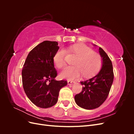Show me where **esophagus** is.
<instances>
[{
    "label": "esophagus",
    "instance_id": "1",
    "mask_svg": "<svg viewBox=\"0 0 134 134\" xmlns=\"http://www.w3.org/2000/svg\"><path fill=\"white\" fill-rule=\"evenodd\" d=\"M74 83V81H71V80H68V84H72Z\"/></svg>",
    "mask_w": 134,
    "mask_h": 134
}]
</instances>
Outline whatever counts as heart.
<instances>
[{
	"label": "heart",
	"mask_w": 134,
	"mask_h": 134,
	"mask_svg": "<svg viewBox=\"0 0 134 134\" xmlns=\"http://www.w3.org/2000/svg\"><path fill=\"white\" fill-rule=\"evenodd\" d=\"M70 50L78 56L74 62L75 66L66 67L61 72L63 78L72 80L78 78L82 74L86 78L96 75L102 66V59L99 54L93 51L88 46L83 44H75L70 47ZM66 50L60 48L56 51L54 56L56 66L62 68L65 65Z\"/></svg>",
	"instance_id": "1"
}]
</instances>
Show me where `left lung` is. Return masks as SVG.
I'll return each mask as SVG.
<instances>
[{
	"instance_id": "1",
	"label": "left lung",
	"mask_w": 134,
	"mask_h": 134,
	"mask_svg": "<svg viewBox=\"0 0 134 134\" xmlns=\"http://www.w3.org/2000/svg\"><path fill=\"white\" fill-rule=\"evenodd\" d=\"M99 52L102 58V67L96 76L81 82L82 91L75 96L76 103L80 107L92 109L99 107L107 99L114 78L111 59L102 48Z\"/></svg>"
}]
</instances>
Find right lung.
<instances>
[{
	"label": "right lung",
	"mask_w": 134,
	"mask_h": 134,
	"mask_svg": "<svg viewBox=\"0 0 134 134\" xmlns=\"http://www.w3.org/2000/svg\"><path fill=\"white\" fill-rule=\"evenodd\" d=\"M59 48L56 41H44L28 54L22 71V84L31 102L40 108H49L57 103L60 89L66 80H56L57 70L54 56Z\"/></svg>",
	"instance_id": "obj_1"
}]
</instances>
